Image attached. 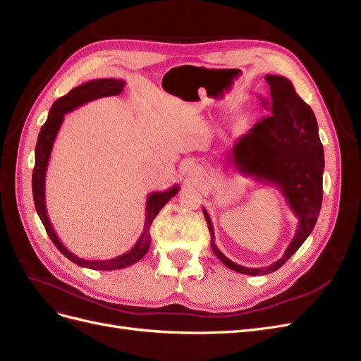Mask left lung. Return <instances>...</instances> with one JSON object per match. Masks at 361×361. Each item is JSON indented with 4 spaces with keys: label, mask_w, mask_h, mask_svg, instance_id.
<instances>
[{
    "label": "left lung",
    "mask_w": 361,
    "mask_h": 361,
    "mask_svg": "<svg viewBox=\"0 0 361 361\" xmlns=\"http://www.w3.org/2000/svg\"><path fill=\"white\" fill-rule=\"evenodd\" d=\"M265 81L269 85V97H260V101L268 111V117L262 118L235 141L224 167L233 166L241 174L276 187L286 199L289 209L298 218L297 232L285 255L274 264L247 268L235 264L218 250L212 221L203 207L215 256L227 268L247 276H265L285 265L312 233L322 204L325 162L314 113L285 76L265 75Z\"/></svg>",
    "instance_id": "left-lung-1"
}]
</instances>
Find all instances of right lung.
I'll use <instances>...</instances> for the list:
<instances>
[{
  "mask_svg": "<svg viewBox=\"0 0 361 361\" xmlns=\"http://www.w3.org/2000/svg\"><path fill=\"white\" fill-rule=\"evenodd\" d=\"M123 80H114V78H102V80H92L87 81L78 87H75L68 94L61 96L60 99L52 104L48 118L45 125L42 126L39 137H37V145H36V164H35V170H32V197H35V206L36 211L40 216V220L47 228V233L51 238V241L54 243L60 253L66 256L71 262L76 264L78 267L84 268H90V269H99V271H113V269H122L128 268L130 265L137 264V262L143 257L147 250L150 247V226L152 221L155 220V216L158 212L162 209L164 204H166L171 197L178 194L179 191V185H173L171 188L166 191H155L150 192L147 195L146 200V220H145V227H143V233L138 238L137 244L130 248L126 253L120 255L113 259H106V260H85L81 259L76 255H73L72 251H69L66 247L61 244L59 239L56 231H54L51 221L47 214V203H45V179H47V170H48V162L51 158V150L54 146V141H56V137L59 134V129L63 123L64 114H68L76 108L94 101L99 99V97L104 96H116L123 92L125 87Z\"/></svg>",
  "mask_w": 361,
  "mask_h": 361,
  "instance_id": "1",
  "label": "right lung"
}]
</instances>
